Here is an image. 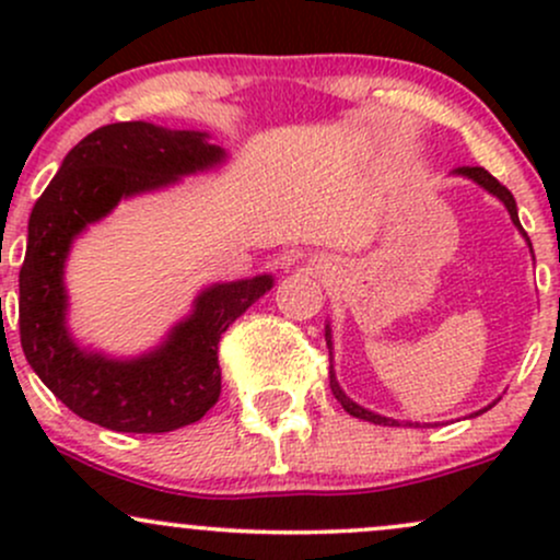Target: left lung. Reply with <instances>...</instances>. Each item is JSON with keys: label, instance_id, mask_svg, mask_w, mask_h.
<instances>
[{"label": "left lung", "instance_id": "1", "mask_svg": "<svg viewBox=\"0 0 560 560\" xmlns=\"http://www.w3.org/2000/svg\"><path fill=\"white\" fill-rule=\"evenodd\" d=\"M453 176L468 178V182H474L477 186H481V189H485L487 195L498 197L500 202L505 205V210H508V215H511L513 226H516V229H518V234L524 236L526 247H529V253H532V242H529V236H526V231L522 229V221H518L516 199H513L511 191H508L505 186L498 182V178L490 176V173H487L485 168H455V171H453ZM532 260H535V253H532ZM326 345H329V355H331V350H334V342H331V324H326ZM329 387H331V392H334V397H337V400L342 402V408L347 410V413L355 416V419H361V421H371V423H378V427H419V421H400V419H389V416L374 413V410L363 408L361 402H355V400H352V397H347V392H345L342 387H339V382H337V371H334V355H331V365H329ZM492 405H494V402L485 405V408H481V410H474V413L468 416V419H477V416L487 413V410H490Z\"/></svg>", "mask_w": 560, "mask_h": 560}]
</instances>
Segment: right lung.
<instances>
[{
	"label": "right lung",
	"instance_id": "obj_1",
	"mask_svg": "<svg viewBox=\"0 0 560 560\" xmlns=\"http://www.w3.org/2000/svg\"><path fill=\"white\" fill-rule=\"evenodd\" d=\"M226 160L208 131L110 124L68 152L36 199L21 268V345L36 376L81 419L113 432L163 434L199 421L218 402L221 334L271 292V273L202 287L155 347L124 358L73 337L66 266L75 240L124 199L165 191Z\"/></svg>",
	"mask_w": 560,
	"mask_h": 560
}]
</instances>
